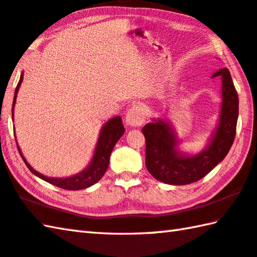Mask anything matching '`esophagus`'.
Listing matches in <instances>:
<instances>
[{
	"label": "esophagus",
	"instance_id": "obj_1",
	"mask_svg": "<svg viewBox=\"0 0 257 257\" xmlns=\"http://www.w3.org/2000/svg\"><path fill=\"white\" fill-rule=\"evenodd\" d=\"M145 118H147V112L140 106H134L130 108L125 115V122L130 126H140L144 123Z\"/></svg>",
	"mask_w": 257,
	"mask_h": 257
}]
</instances>
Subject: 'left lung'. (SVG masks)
Returning a JSON list of instances; mask_svg holds the SVG:
<instances>
[{
	"label": "left lung",
	"instance_id": "obj_1",
	"mask_svg": "<svg viewBox=\"0 0 257 257\" xmlns=\"http://www.w3.org/2000/svg\"><path fill=\"white\" fill-rule=\"evenodd\" d=\"M217 76L222 83L219 123L209 144L201 152L188 156L179 151L176 133L170 124L161 118L153 119L142 128L147 143L145 166L157 180L174 186L196 182L209 173L229 152L238 118V95L228 69H219L212 78Z\"/></svg>",
	"mask_w": 257,
	"mask_h": 257
}]
</instances>
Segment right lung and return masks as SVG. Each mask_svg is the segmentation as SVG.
Returning <instances> with one entry per match:
<instances>
[{
    "label": "right lung",
    "mask_w": 257,
    "mask_h": 257,
    "mask_svg": "<svg viewBox=\"0 0 257 257\" xmlns=\"http://www.w3.org/2000/svg\"><path fill=\"white\" fill-rule=\"evenodd\" d=\"M22 80H23V72L21 74L20 80H19L16 91H14V98H13V104H12L13 108H14V105H16L17 95H18L19 88H20L21 86ZM13 108H12V116H13ZM124 132H125V128L123 126L120 116H116V117H113L109 120H107L106 124H104V126L100 130L98 141H97V144H96L94 156H93V159H91L90 163L87 166L85 170L68 178H49V177L43 176L41 173H39L27 162V160L24 159L20 148H19L18 144L17 145H18L19 153H20L24 163H26V166L29 168V170L35 174V176L42 179V180L51 183V185L56 186L58 188L66 189V190H80V189H85L93 186L94 183L98 182L101 179V177L104 176L105 171L107 170L110 153H112L115 144L117 143L119 138L122 137Z\"/></svg>",
    "instance_id": "1"
}]
</instances>
